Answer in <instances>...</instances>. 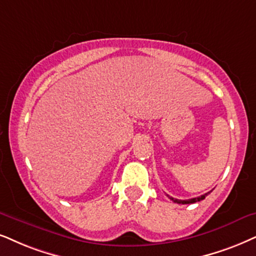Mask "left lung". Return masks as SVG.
I'll use <instances>...</instances> for the list:
<instances>
[{
  "label": "left lung",
  "instance_id": "1",
  "mask_svg": "<svg viewBox=\"0 0 256 256\" xmlns=\"http://www.w3.org/2000/svg\"><path fill=\"white\" fill-rule=\"evenodd\" d=\"M208 194L209 192H206V194H204V195L195 197V198H192V200H177V198H174V197H170L169 195H166V196L169 197L171 200H174V203H178V204H190V203H196V202H200V200H204L206 196H208Z\"/></svg>",
  "mask_w": 256,
  "mask_h": 256
}]
</instances>
